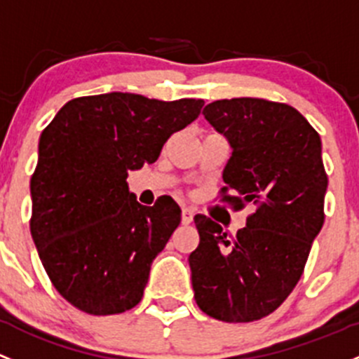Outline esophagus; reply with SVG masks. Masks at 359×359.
I'll return each mask as SVG.
<instances>
[{
    "label": "esophagus",
    "mask_w": 359,
    "mask_h": 359,
    "mask_svg": "<svg viewBox=\"0 0 359 359\" xmlns=\"http://www.w3.org/2000/svg\"><path fill=\"white\" fill-rule=\"evenodd\" d=\"M194 220V211L191 208H182V224L189 225Z\"/></svg>",
    "instance_id": "obj_1"
}]
</instances>
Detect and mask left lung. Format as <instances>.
<instances>
[{
    "mask_svg": "<svg viewBox=\"0 0 359 359\" xmlns=\"http://www.w3.org/2000/svg\"><path fill=\"white\" fill-rule=\"evenodd\" d=\"M203 115L232 149L224 182L241 208L255 203L246 227L229 239L222 225L196 215L199 246L189 266L198 306L229 323L275 311L303 275L323 225L327 173L318 132L296 108L259 97L213 101Z\"/></svg>",
    "mask_w": 359,
    "mask_h": 359,
    "instance_id": "obj_1",
    "label": "left lung"
}]
</instances>
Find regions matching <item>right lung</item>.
Returning <instances> with one entry per match:
<instances>
[{
	"label": "right lung",
	"instance_id": "add662e5",
	"mask_svg": "<svg viewBox=\"0 0 359 359\" xmlns=\"http://www.w3.org/2000/svg\"><path fill=\"white\" fill-rule=\"evenodd\" d=\"M203 104L132 93L75 97L41 134L30 233L55 289L81 311L115 315L142 299L180 208L170 196L142 206L127 175L154 163Z\"/></svg>",
	"mask_w": 359,
	"mask_h": 359
}]
</instances>
